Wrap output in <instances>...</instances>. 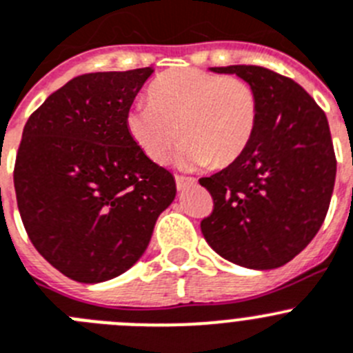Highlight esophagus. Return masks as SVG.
<instances>
[{
  "instance_id": "1",
  "label": "esophagus",
  "mask_w": 353,
  "mask_h": 353,
  "mask_svg": "<svg viewBox=\"0 0 353 353\" xmlns=\"http://www.w3.org/2000/svg\"><path fill=\"white\" fill-rule=\"evenodd\" d=\"M196 185V180L194 179H187V176H176V189L180 190V192H183V190L190 189V187Z\"/></svg>"
}]
</instances>
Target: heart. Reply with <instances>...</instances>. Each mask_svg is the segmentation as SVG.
Returning <instances> with one entry per match:
<instances>
[{"label":"heart","mask_w":353,"mask_h":353,"mask_svg":"<svg viewBox=\"0 0 353 353\" xmlns=\"http://www.w3.org/2000/svg\"><path fill=\"white\" fill-rule=\"evenodd\" d=\"M257 96L234 77L182 68L171 70L148 89V103L125 115V129L147 159L164 164L185 138L179 163L225 166L245 152L257 124Z\"/></svg>","instance_id":"1"}]
</instances>
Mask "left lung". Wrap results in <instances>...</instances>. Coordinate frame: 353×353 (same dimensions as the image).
<instances>
[{
    "mask_svg": "<svg viewBox=\"0 0 353 353\" xmlns=\"http://www.w3.org/2000/svg\"><path fill=\"white\" fill-rule=\"evenodd\" d=\"M210 71L247 82L259 113L243 154L199 180L215 203L201 232L229 263L274 270L305 250L327 215L336 179L327 117L299 83L268 68Z\"/></svg>",
    "mask_w": 353,
    "mask_h": 353,
    "instance_id": "left-lung-1",
    "label": "left lung"
}]
</instances>
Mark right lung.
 Here are the masks:
<instances>
[{"label":"right lung","instance_id":"right-lung-1","mask_svg":"<svg viewBox=\"0 0 353 353\" xmlns=\"http://www.w3.org/2000/svg\"><path fill=\"white\" fill-rule=\"evenodd\" d=\"M154 68L89 73L52 92L29 117L15 194L34 248L71 280L125 273L173 203V174L129 138L125 115Z\"/></svg>","mask_w":353,"mask_h":353}]
</instances>
